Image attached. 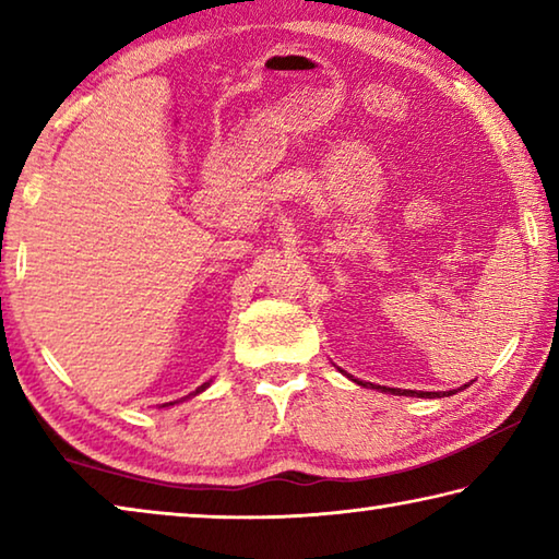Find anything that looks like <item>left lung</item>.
<instances>
[{
  "mask_svg": "<svg viewBox=\"0 0 559 559\" xmlns=\"http://www.w3.org/2000/svg\"><path fill=\"white\" fill-rule=\"evenodd\" d=\"M392 392H396V390H392ZM400 394H414V392H412V390H409V392H400Z\"/></svg>",
  "mask_w": 559,
  "mask_h": 559,
  "instance_id": "obj_1",
  "label": "left lung"
}]
</instances>
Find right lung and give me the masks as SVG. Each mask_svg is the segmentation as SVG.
Instances as JSON below:
<instances>
[{
  "label": "right lung",
  "mask_w": 559,
  "mask_h": 559,
  "mask_svg": "<svg viewBox=\"0 0 559 559\" xmlns=\"http://www.w3.org/2000/svg\"><path fill=\"white\" fill-rule=\"evenodd\" d=\"M204 386H206V384H202V386H200V390H197L194 394H200V392H204ZM169 404H173V402H169Z\"/></svg>",
  "instance_id": "add662e5"
}]
</instances>
